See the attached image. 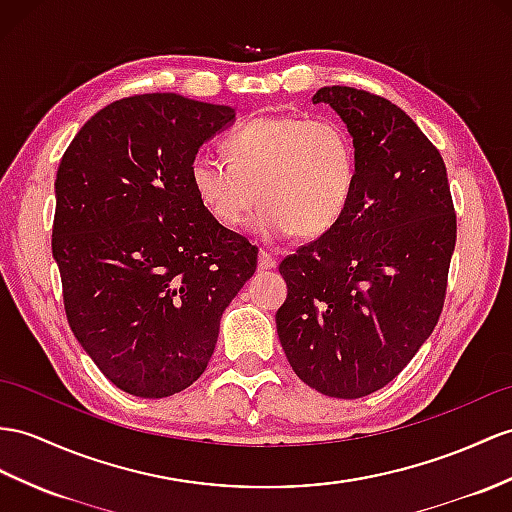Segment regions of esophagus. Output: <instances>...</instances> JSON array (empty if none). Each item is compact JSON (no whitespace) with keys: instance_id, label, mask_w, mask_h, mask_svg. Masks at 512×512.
<instances>
[{"instance_id":"34e87169","label":"esophagus","mask_w":512,"mask_h":512,"mask_svg":"<svg viewBox=\"0 0 512 512\" xmlns=\"http://www.w3.org/2000/svg\"><path fill=\"white\" fill-rule=\"evenodd\" d=\"M278 265L276 256H273L271 252H267V249H260L258 254V269H273Z\"/></svg>"}]
</instances>
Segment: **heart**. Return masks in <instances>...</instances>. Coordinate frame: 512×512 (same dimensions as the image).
I'll use <instances>...</instances> for the list:
<instances>
[{
    "label": "heart",
    "instance_id": "obj_1",
    "mask_svg": "<svg viewBox=\"0 0 512 512\" xmlns=\"http://www.w3.org/2000/svg\"><path fill=\"white\" fill-rule=\"evenodd\" d=\"M226 156L199 149L191 184L219 223L236 228L260 202L265 236H319L352 202L358 158L352 134L332 117L267 115L226 139Z\"/></svg>",
    "mask_w": 512,
    "mask_h": 512
}]
</instances>
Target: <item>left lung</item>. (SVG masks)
<instances>
[{"label": "left lung", "mask_w": 512, "mask_h": 512, "mask_svg": "<svg viewBox=\"0 0 512 512\" xmlns=\"http://www.w3.org/2000/svg\"><path fill=\"white\" fill-rule=\"evenodd\" d=\"M313 102L347 123L358 178L339 223L280 263L276 326L299 380L356 400L389 384L439 321L456 213L439 149L402 108L352 86Z\"/></svg>", "instance_id": "8db88e82"}]
</instances>
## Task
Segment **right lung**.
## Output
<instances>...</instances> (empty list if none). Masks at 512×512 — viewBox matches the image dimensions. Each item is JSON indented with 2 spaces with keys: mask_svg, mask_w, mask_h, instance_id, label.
<instances>
[{
  "mask_svg": "<svg viewBox=\"0 0 512 512\" xmlns=\"http://www.w3.org/2000/svg\"><path fill=\"white\" fill-rule=\"evenodd\" d=\"M230 106L176 93L117 99L84 123L56 173L52 252L67 321L104 376L169 397L202 376L223 310L258 247L223 228L191 184Z\"/></svg>",
  "mask_w": 512,
  "mask_h": 512,
  "instance_id": "1",
  "label": "right lung"
}]
</instances>
